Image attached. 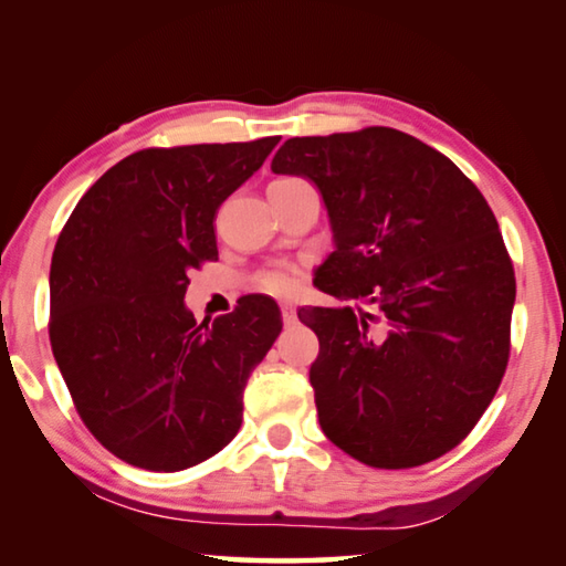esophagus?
<instances>
[{
  "label": "esophagus",
  "instance_id": "obj_1",
  "mask_svg": "<svg viewBox=\"0 0 566 566\" xmlns=\"http://www.w3.org/2000/svg\"><path fill=\"white\" fill-rule=\"evenodd\" d=\"M281 313H283V323L285 325H293L295 323V305L293 303H283L281 305Z\"/></svg>",
  "mask_w": 566,
  "mask_h": 566
}]
</instances>
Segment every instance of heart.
Returning <instances> with one entry per match:
<instances>
[{"label": "heart", "instance_id": "obj_1", "mask_svg": "<svg viewBox=\"0 0 566 566\" xmlns=\"http://www.w3.org/2000/svg\"><path fill=\"white\" fill-rule=\"evenodd\" d=\"M258 285H261L265 293L289 295L295 289V271H291V268H275V271H268L258 277Z\"/></svg>", "mask_w": 566, "mask_h": 566}]
</instances>
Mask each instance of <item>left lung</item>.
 <instances>
[{"instance_id": "obj_1", "label": "left lung", "mask_w": 566, "mask_h": 566, "mask_svg": "<svg viewBox=\"0 0 566 566\" xmlns=\"http://www.w3.org/2000/svg\"><path fill=\"white\" fill-rule=\"evenodd\" d=\"M273 174L303 176L335 251L318 289L368 308H301L321 428L363 464L408 470L468 438L510 360L514 268L480 188L398 128L289 138Z\"/></svg>"}]
</instances>
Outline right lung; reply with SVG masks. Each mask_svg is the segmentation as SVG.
<instances>
[{
  "mask_svg": "<svg viewBox=\"0 0 566 566\" xmlns=\"http://www.w3.org/2000/svg\"><path fill=\"white\" fill-rule=\"evenodd\" d=\"M281 136L144 148L82 196L49 271V340L78 418L134 468L213 458L243 422L248 375L283 321L268 295L196 323L188 273L216 261L213 221Z\"/></svg>",
  "mask_w": 566,
  "mask_h": 566,
  "instance_id": "add662e5",
  "label": "right lung"
}]
</instances>
